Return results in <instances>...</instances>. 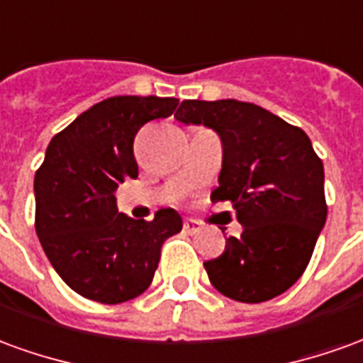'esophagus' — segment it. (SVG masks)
I'll list each match as a JSON object with an SVG mask.
<instances>
[{
	"label": "esophagus",
	"instance_id": "34e87169",
	"mask_svg": "<svg viewBox=\"0 0 363 363\" xmlns=\"http://www.w3.org/2000/svg\"><path fill=\"white\" fill-rule=\"evenodd\" d=\"M182 228H184L186 234H199L200 230H202V225H200V222H196V220H184Z\"/></svg>",
	"mask_w": 363,
	"mask_h": 363
}]
</instances>
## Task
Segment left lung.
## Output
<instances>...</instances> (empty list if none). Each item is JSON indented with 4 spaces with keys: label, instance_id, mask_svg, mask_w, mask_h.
<instances>
[{
    "label": "left lung",
    "instance_id": "1",
    "mask_svg": "<svg viewBox=\"0 0 363 363\" xmlns=\"http://www.w3.org/2000/svg\"><path fill=\"white\" fill-rule=\"evenodd\" d=\"M174 118L202 123L222 139L220 186L243 225L225 250L204 261L210 283L240 303H263L305 273L328 214L324 167L305 131L259 106L238 100H184Z\"/></svg>",
    "mask_w": 363,
    "mask_h": 363
}]
</instances>
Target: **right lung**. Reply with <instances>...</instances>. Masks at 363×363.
<instances>
[{"label": "right lung", "mask_w": 363, "mask_h": 363, "mask_svg": "<svg viewBox=\"0 0 363 363\" xmlns=\"http://www.w3.org/2000/svg\"><path fill=\"white\" fill-rule=\"evenodd\" d=\"M177 98L113 96L57 133L35 173V230L60 279L78 295L118 305L145 291L167 238L182 230L173 208L151 222L118 212L116 189L138 177L133 139L169 118Z\"/></svg>", "instance_id": "right-lung-1"}]
</instances>
